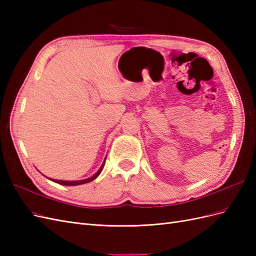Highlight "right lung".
<instances>
[{
  "instance_id": "right-lung-1",
  "label": "right lung",
  "mask_w": 256,
  "mask_h": 256,
  "mask_svg": "<svg viewBox=\"0 0 256 256\" xmlns=\"http://www.w3.org/2000/svg\"><path fill=\"white\" fill-rule=\"evenodd\" d=\"M106 161V160H104ZM104 164L100 166V168L98 170V172L95 174V175H92V177H90V178H88V180H78V182H66V180H51V178H49V180H51L52 182H58V184H64V186H78V184H88V182H92V180H94L95 178H97L98 177V175L102 173V168H104Z\"/></svg>"
}]
</instances>
